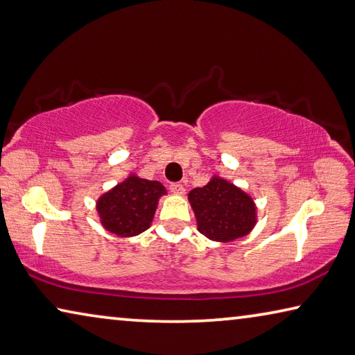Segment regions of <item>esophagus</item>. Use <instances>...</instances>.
<instances>
[{"label": "esophagus", "mask_w": 355, "mask_h": 355, "mask_svg": "<svg viewBox=\"0 0 355 355\" xmlns=\"http://www.w3.org/2000/svg\"><path fill=\"white\" fill-rule=\"evenodd\" d=\"M168 189H171L173 194H183L184 193V187H183L182 183H171V187H168Z\"/></svg>", "instance_id": "obj_1"}]
</instances>
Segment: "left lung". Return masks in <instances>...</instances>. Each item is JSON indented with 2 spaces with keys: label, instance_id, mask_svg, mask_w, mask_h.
<instances>
[{
  "label": "left lung",
  "instance_id": "8db88e82",
  "mask_svg": "<svg viewBox=\"0 0 355 355\" xmlns=\"http://www.w3.org/2000/svg\"><path fill=\"white\" fill-rule=\"evenodd\" d=\"M198 218L199 232L215 241H232L250 232L256 207L248 194L223 178H213L204 188L188 194Z\"/></svg>",
  "mask_w": 355,
  "mask_h": 355
}]
</instances>
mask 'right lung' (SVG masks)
<instances>
[{
	"label": "right lung",
	"mask_w": 355,
	"mask_h": 355,
	"mask_svg": "<svg viewBox=\"0 0 355 355\" xmlns=\"http://www.w3.org/2000/svg\"><path fill=\"white\" fill-rule=\"evenodd\" d=\"M162 194H166V188L159 182L129 177L99 199L101 221L107 230L120 237L139 235L148 229Z\"/></svg>",
	"instance_id": "1"
}]
</instances>
